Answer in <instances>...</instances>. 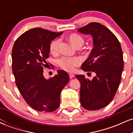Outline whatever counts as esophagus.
I'll list each match as a JSON object with an SVG mask.
<instances>
[{
	"instance_id": "obj_1",
	"label": "esophagus",
	"mask_w": 133,
	"mask_h": 133,
	"mask_svg": "<svg viewBox=\"0 0 133 133\" xmlns=\"http://www.w3.org/2000/svg\"><path fill=\"white\" fill-rule=\"evenodd\" d=\"M69 77H70V78H71V79L73 78V77H74V74H71V73H70V74H69Z\"/></svg>"
}]
</instances>
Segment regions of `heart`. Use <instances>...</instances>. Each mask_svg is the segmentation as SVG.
Instances as JSON below:
<instances>
[{"instance_id":"obj_1","label":"heart","mask_w":133,"mask_h":133,"mask_svg":"<svg viewBox=\"0 0 133 133\" xmlns=\"http://www.w3.org/2000/svg\"><path fill=\"white\" fill-rule=\"evenodd\" d=\"M69 41L72 45L77 49L81 48L84 44V39L77 34H71L68 37ZM60 39H55L51 42L49 49L52 54H57L59 52L60 46ZM58 65L61 68L67 72H73L76 67L79 66L81 64L79 59L77 57H62L57 61Z\"/></svg>"}]
</instances>
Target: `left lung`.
Listing matches in <instances>:
<instances>
[{"instance_id": "1", "label": "left lung", "mask_w": 133, "mask_h": 133, "mask_svg": "<svg viewBox=\"0 0 133 133\" xmlns=\"http://www.w3.org/2000/svg\"><path fill=\"white\" fill-rule=\"evenodd\" d=\"M77 30L92 36L94 47L81 68L96 75L91 81L84 75L76 76L81 83V104L87 110H97L108 106L116 93L124 68L123 51L115 35L99 23L91 22Z\"/></svg>"}]
</instances>
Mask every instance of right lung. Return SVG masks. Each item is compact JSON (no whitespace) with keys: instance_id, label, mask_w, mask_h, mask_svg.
<instances>
[{"instance_id":"obj_1","label":"right lung","mask_w":133,"mask_h":133,"mask_svg":"<svg viewBox=\"0 0 133 133\" xmlns=\"http://www.w3.org/2000/svg\"><path fill=\"white\" fill-rule=\"evenodd\" d=\"M42 28L27 30L19 36L12 51V72L21 95L33 109L52 112L60 105L61 91L69 81L63 70L54 77H44V67L47 65L51 41L62 34Z\"/></svg>"}]
</instances>
